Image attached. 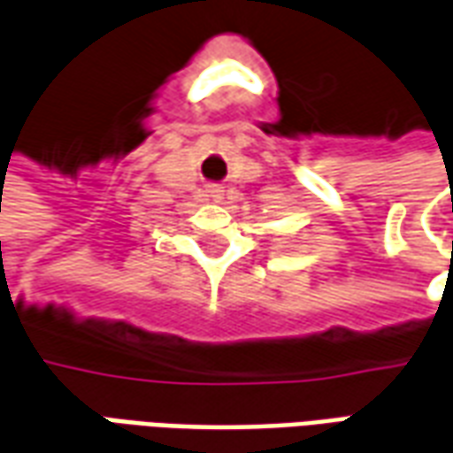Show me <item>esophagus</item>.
Returning a JSON list of instances; mask_svg holds the SVG:
<instances>
[{
    "instance_id": "obj_1",
    "label": "esophagus",
    "mask_w": 453,
    "mask_h": 453,
    "mask_svg": "<svg viewBox=\"0 0 453 453\" xmlns=\"http://www.w3.org/2000/svg\"><path fill=\"white\" fill-rule=\"evenodd\" d=\"M207 195H210L214 202H219L221 197H224V190H221L219 185H210V188H207Z\"/></svg>"
}]
</instances>
